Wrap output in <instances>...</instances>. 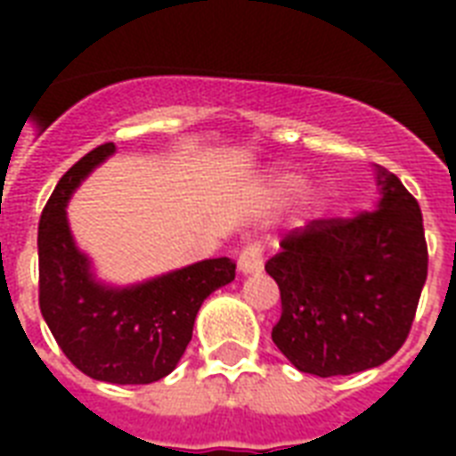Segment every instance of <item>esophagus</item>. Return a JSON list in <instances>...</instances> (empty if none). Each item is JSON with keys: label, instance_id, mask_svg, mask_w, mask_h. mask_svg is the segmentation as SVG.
<instances>
[{"label": "esophagus", "instance_id": "obj_1", "mask_svg": "<svg viewBox=\"0 0 456 456\" xmlns=\"http://www.w3.org/2000/svg\"><path fill=\"white\" fill-rule=\"evenodd\" d=\"M263 243L257 241H250L246 243L241 248V253H239V270L243 272V274H250V272H260L263 270Z\"/></svg>", "mask_w": 456, "mask_h": 456}]
</instances>
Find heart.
<instances>
[{"label":"heart","instance_id":"obj_1","mask_svg":"<svg viewBox=\"0 0 456 456\" xmlns=\"http://www.w3.org/2000/svg\"><path fill=\"white\" fill-rule=\"evenodd\" d=\"M300 186H303V182H300L298 177H281V189H284V191L293 193L298 191Z\"/></svg>","mask_w":456,"mask_h":456}]
</instances>
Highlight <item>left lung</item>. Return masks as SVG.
<instances>
[{
	"label": "left lung",
	"mask_w": 456,
	"mask_h": 456,
	"mask_svg": "<svg viewBox=\"0 0 456 456\" xmlns=\"http://www.w3.org/2000/svg\"><path fill=\"white\" fill-rule=\"evenodd\" d=\"M376 210L312 220L265 263L281 293L272 340L305 374L379 367L410 336L428 274L424 217L393 172L376 165Z\"/></svg>",
	"instance_id": "8db88e82"
}]
</instances>
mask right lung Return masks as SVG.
Instances as JSON below:
<instances>
[{
    "instance_id": "obj_1",
    "label": "right lung",
    "mask_w": 456,
    "mask_h": 456,
    "mask_svg": "<svg viewBox=\"0 0 456 456\" xmlns=\"http://www.w3.org/2000/svg\"><path fill=\"white\" fill-rule=\"evenodd\" d=\"M116 151L102 144L59 179L39 217V310L68 360L89 379L120 386L153 383L177 367L203 300L236 274L213 257L132 289H106L75 248L66 200L94 165Z\"/></svg>"
}]
</instances>
